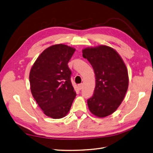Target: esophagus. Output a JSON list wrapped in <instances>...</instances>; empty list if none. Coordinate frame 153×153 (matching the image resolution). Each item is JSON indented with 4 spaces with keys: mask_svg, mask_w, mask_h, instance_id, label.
<instances>
[{
    "mask_svg": "<svg viewBox=\"0 0 153 153\" xmlns=\"http://www.w3.org/2000/svg\"><path fill=\"white\" fill-rule=\"evenodd\" d=\"M83 85H83V84H80L78 85V89H79L80 90H81L82 88H83Z\"/></svg>",
    "mask_w": 153,
    "mask_h": 153,
    "instance_id": "34e87169",
    "label": "esophagus"
}]
</instances>
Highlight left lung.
I'll use <instances>...</instances> for the list:
<instances>
[{
	"label": "left lung",
	"mask_w": 153,
	"mask_h": 153,
	"mask_svg": "<svg viewBox=\"0 0 153 153\" xmlns=\"http://www.w3.org/2000/svg\"><path fill=\"white\" fill-rule=\"evenodd\" d=\"M82 53L91 64L96 77L94 94L87 100L88 107L96 117H106L117 110L127 92L126 66L116 51L108 46L86 48Z\"/></svg>",
	"instance_id": "left-lung-1"
}]
</instances>
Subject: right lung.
Masks as SVG:
<instances>
[{"label": "right lung", "instance_id": "obj_1", "mask_svg": "<svg viewBox=\"0 0 153 153\" xmlns=\"http://www.w3.org/2000/svg\"><path fill=\"white\" fill-rule=\"evenodd\" d=\"M75 51L62 44L51 46L39 55L30 69L32 94L44 114L53 119L65 117L76 97L68 65Z\"/></svg>", "mask_w": 153, "mask_h": 153}]
</instances>
